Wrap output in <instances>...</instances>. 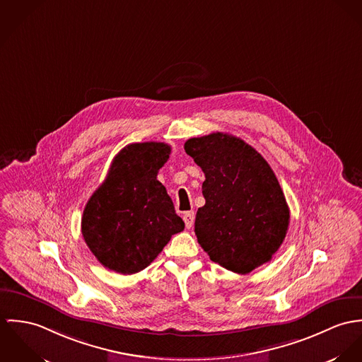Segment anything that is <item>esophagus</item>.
Wrapping results in <instances>:
<instances>
[{
  "mask_svg": "<svg viewBox=\"0 0 362 362\" xmlns=\"http://www.w3.org/2000/svg\"><path fill=\"white\" fill-rule=\"evenodd\" d=\"M183 221H185V223H186V228H187V229H190V228L193 226V223H194V211L185 212V215H183Z\"/></svg>",
  "mask_w": 362,
  "mask_h": 362,
  "instance_id": "esophagus-1",
  "label": "esophagus"
}]
</instances>
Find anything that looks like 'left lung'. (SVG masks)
Here are the masks:
<instances>
[{
    "instance_id": "left-lung-1",
    "label": "left lung",
    "mask_w": 362,
    "mask_h": 362,
    "mask_svg": "<svg viewBox=\"0 0 362 362\" xmlns=\"http://www.w3.org/2000/svg\"><path fill=\"white\" fill-rule=\"evenodd\" d=\"M185 150L205 175L194 232L211 261L241 275L269 262L290 221L269 163L244 140L221 132L189 139Z\"/></svg>"
}]
</instances>
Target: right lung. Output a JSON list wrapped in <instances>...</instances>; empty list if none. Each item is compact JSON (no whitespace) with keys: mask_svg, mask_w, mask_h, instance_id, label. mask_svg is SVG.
Wrapping results in <instances>:
<instances>
[{"mask_svg":"<svg viewBox=\"0 0 362 362\" xmlns=\"http://www.w3.org/2000/svg\"><path fill=\"white\" fill-rule=\"evenodd\" d=\"M170 146L134 143L114 158L103 185L87 201L81 235L108 269L132 275L147 268L175 233L185 229L158 170Z\"/></svg>","mask_w":362,"mask_h":362,"instance_id":"right-lung-1","label":"right lung"}]
</instances>
